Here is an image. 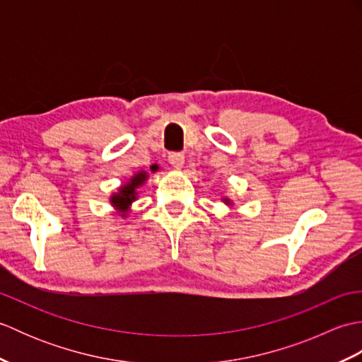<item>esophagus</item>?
Returning <instances> with one entry per match:
<instances>
[{
  "instance_id": "esophagus-1",
  "label": "esophagus",
  "mask_w": 362,
  "mask_h": 362,
  "mask_svg": "<svg viewBox=\"0 0 362 362\" xmlns=\"http://www.w3.org/2000/svg\"><path fill=\"white\" fill-rule=\"evenodd\" d=\"M168 160L175 169H180L183 166V163H185V157H183V153H180V152H171L168 156Z\"/></svg>"
}]
</instances>
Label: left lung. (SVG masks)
<instances>
[{"mask_svg":"<svg viewBox=\"0 0 362 362\" xmlns=\"http://www.w3.org/2000/svg\"><path fill=\"white\" fill-rule=\"evenodd\" d=\"M224 202H226V204H230V201H228V199H224Z\"/></svg>","mask_w":362,"mask_h":362,"instance_id":"left-lung-1","label":"left lung"}]
</instances>
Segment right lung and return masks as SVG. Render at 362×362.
I'll use <instances>...</instances> for the list:
<instances>
[{"mask_svg": "<svg viewBox=\"0 0 362 362\" xmlns=\"http://www.w3.org/2000/svg\"><path fill=\"white\" fill-rule=\"evenodd\" d=\"M146 179H148V174H146L144 171H140V173H136L127 183L119 187L118 193H115L110 197V202L115 209L121 213H126L130 209L132 202L136 201V194H138L136 188L141 187ZM122 216H124V214H122Z\"/></svg>", "mask_w": 362, "mask_h": 362, "instance_id": "obj_1", "label": "right lung"}]
</instances>
